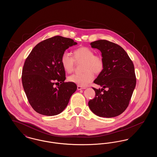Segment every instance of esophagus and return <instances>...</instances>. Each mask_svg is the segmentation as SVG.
Returning <instances> with one entry per match:
<instances>
[{
    "mask_svg": "<svg viewBox=\"0 0 157 157\" xmlns=\"http://www.w3.org/2000/svg\"><path fill=\"white\" fill-rule=\"evenodd\" d=\"M85 87H82V86H79V85H78V86H77V89H78V90H83V89H85Z\"/></svg>",
    "mask_w": 157,
    "mask_h": 157,
    "instance_id": "esophagus-1",
    "label": "esophagus"
}]
</instances>
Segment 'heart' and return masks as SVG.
<instances>
[{
  "label": "heart",
  "mask_w": 157,
  "mask_h": 157,
  "mask_svg": "<svg viewBox=\"0 0 157 157\" xmlns=\"http://www.w3.org/2000/svg\"><path fill=\"white\" fill-rule=\"evenodd\" d=\"M74 57L65 51L60 57V62L64 70L67 73H71L74 70L75 61L83 62L82 74H75L68 78L69 82L75 83L81 86H85L92 82L94 74L99 75L102 72L105 67L104 60L99 55H94L93 50L86 46L80 47L74 51Z\"/></svg>",
  "instance_id": "b5f03b06"
}]
</instances>
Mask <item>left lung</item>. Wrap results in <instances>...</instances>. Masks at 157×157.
<instances>
[{
  "instance_id": "obj_1",
  "label": "left lung",
  "mask_w": 157,
  "mask_h": 157,
  "mask_svg": "<svg viewBox=\"0 0 157 157\" xmlns=\"http://www.w3.org/2000/svg\"><path fill=\"white\" fill-rule=\"evenodd\" d=\"M90 45L102 53L105 67L94 81L102 88H92L95 96L88 102L90 109L101 117L118 116L128 106L136 85L133 62L121 46L112 42L98 40Z\"/></svg>"
}]
</instances>
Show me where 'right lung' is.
Segmentation results:
<instances>
[{
	"label": "right lung",
	"mask_w": 157,
	"mask_h": 157,
	"mask_svg": "<svg viewBox=\"0 0 157 157\" xmlns=\"http://www.w3.org/2000/svg\"><path fill=\"white\" fill-rule=\"evenodd\" d=\"M72 39L55 36L39 42L32 50L23 67V87L36 112L53 116L62 112L77 89L75 83L64 82L65 71L60 62L63 53L76 45ZM60 83L58 87L54 85Z\"/></svg>",
	"instance_id": "obj_1"
}]
</instances>
